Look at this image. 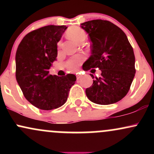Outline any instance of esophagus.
<instances>
[{"label": "esophagus", "instance_id": "esophagus-1", "mask_svg": "<svg viewBox=\"0 0 154 154\" xmlns=\"http://www.w3.org/2000/svg\"><path fill=\"white\" fill-rule=\"evenodd\" d=\"M81 78V76L79 75H77V79H79Z\"/></svg>", "mask_w": 154, "mask_h": 154}]
</instances>
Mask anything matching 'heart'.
I'll list each match as a JSON object with an SVG mask.
<instances>
[{"label":"heart","instance_id":"1","mask_svg":"<svg viewBox=\"0 0 154 154\" xmlns=\"http://www.w3.org/2000/svg\"><path fill=\"white\" fill-rule=\"evenodd\" d=\"M66 35L70 40H73L75 43H79L82 40H85L86 38V33L82 28L79 26H72L70 27L68 30L66 31ZM61 45V43H59V46ZM82 61V59L79 57H75L69 59L66 63L67 68L69 70L74 71L77 66H79V63Z\"/></svg>","mask_w":154,"mask_h":154}]
</instances>
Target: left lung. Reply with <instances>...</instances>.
<instances>
[{
	"label": "left lung",
	"mask_w": 154,
	"mask_h": 154,
	"mask_svg": "<svg viewBox=\"0 0 154 154\" xmlns=\"http://www.w3.org/2000/svg\"><path fill=\"white\" fill-rule=\"evenodd\" d=\"M81 27L89 35L92 52L83 69L101 71L100 77H95L85 90L86 95L100 105L116 103L128 94L135 77L133 48L125 33L109 21L94 19L81 24Z\"/></svg>",
	"instance_id": "left-lung-1"
}]
</instances>
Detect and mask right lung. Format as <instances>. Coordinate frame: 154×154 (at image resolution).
Listing matches in <instances>:
<instances>
[{"label": "right lung", "mask_w": 154, "mask_h": 154, "mask_svg": "<svg viewBox=\"0 0 154 154\" xmlns=\"http://www.w3.org/2000/svg\"><path fill=\"white\" fill-rule=\"evenodd\" d=\"M67 26L48 25L26 34L16 53V78L28 101L43 110L57 109L66 103L75 84V75L49 74L57 57V43Z\"/></svg>", "instance_id": "1"}]
</instances>
